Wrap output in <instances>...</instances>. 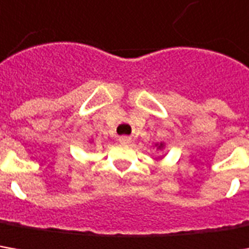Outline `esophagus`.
<instances>
[{"label":"esophagus","instance_id":"34e87169","mask_svg":"<svg viewBox=\"0 0 249 249\" xmlns=\"http://www.w3.org/2000/svg\"><path fill=\"white\" fill-rule=\"evenodd\" d=\"M119 141H121L122 144H128V142H130V138H128V137H121Z\"/></svg>","mask_w":249,"mask_h":249}]
</instances>
